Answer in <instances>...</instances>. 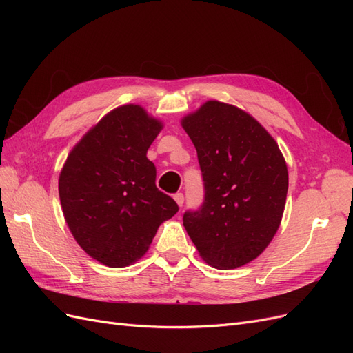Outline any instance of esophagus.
Listing matches in <instances>:
<instances>
[{"instance_id":"34e87169","label":"esophagus","mask_w":353,"mask_h":353,"mask_svg":"<svg viewBox=\"0 0 353 353\" xmlns=\"http://www.w3.org/2000/svg\"><path fill=\"white\" fill-rule=\"evenodd\" d=\"M174 199H175V201L178 203V206H179V208L184 205V194H183V193H176V194H174Z\"/></svg>"}]
</instances>
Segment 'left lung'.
Masks as SVG:
<instances>
[{"instance_id": "1", "label": "left lung", "mask_w": 353, "mask_h": 353, "mask_svg": "<svg viewBox=\"0 0 353 353\" xmlns=\"http://www.w3.org/2000/svg\"><path fill=\"white\" fill-rule=\"evenodd\" d=\"M201 170L205 199L184 213V227L203 259L239 268L266 249L280 227L288 174L274 138L250 114L208 101L183 119Z\"/></svg>"}]
</instances>
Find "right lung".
<instances>
[{
    "label": "right lung",
    "mask_w": 353,
    "mask_h": 353,
    "mask_svg": "<svg viewBox=\"0 0 353 353\" xmlns=\"http://www.w3.org/2000/svg\"><path fill=\"white\" fill-rule=\"evenodd\" d=\"M162 123L143 108H117L85 134L61 169L59 194L70 232L91 258L110 268L147 252L176 201L156 187L147 150Z\"/></svg>",
    "instance_id": "right-lung-1"
}]
</instances>
